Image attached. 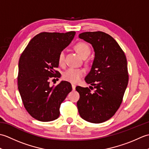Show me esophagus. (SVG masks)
<instances>
[{
    "label": "esophagus",
    "mask_w": 149,
    "mask_h": 149,
    "mask_svg": "<svg viewBox=\"0 0 149 149\" xmlns=\"http://www.w3.org/2000/svg\"><path fill=\"white\" fill-rule=\"evenodd\" d=\"M72 90L74 91L75 90V84H72Z\"/></svg>",
    "instance_id": "obj_1"
}]
</instances>
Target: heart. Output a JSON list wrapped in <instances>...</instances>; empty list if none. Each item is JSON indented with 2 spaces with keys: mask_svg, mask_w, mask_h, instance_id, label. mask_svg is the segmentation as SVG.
<instances>
[{
  "mask_svg": "<svg viewBox=\"0 0 149 149\" xmlns=\"http://www.w3.org/2000/svg\"><path fill=\"white\" fill-rule=\"evenodd\" d=\"M75 49L79 53L82 58H85L90 54L91 50L90 47L86 43L83 42H79L75 45ZM65 51H61L58 55V63L60 65L63 66L65 64ZM84 70L81 68H70L63 73V77L65 81L72 83H77L80 81L81 78L83 76Z\"/></svg>",
  "mask_w": 149,
  "mask_h": 149,
  "instance_id": "b5f03b06",
  "label": "heart"
}]
</instances>
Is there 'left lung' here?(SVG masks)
Segmentation results:
<instances>
[{"mask_svg": "<svg viewBox=\"0 0 149 149\" xmlns=\"http://www.w3.org/2000/svg\"><path fill=\"white\" fill-rule=\"evenodd\" d=\"M79 38L93 47L94 61L85 81L95 90L76 87L80 95L77 102L78 111L86 121L102 123L111 118L122 104L129 81L127 59L118 43L108 34L85 32Z\"/></svg>", "mask_w": 149, "mask_h": 149, "instance_id": "obj_1", "label": "left lung"}]
</instances>
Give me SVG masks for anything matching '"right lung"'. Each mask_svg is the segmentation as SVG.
Instances as JSON below:
<instances>
[{
	"mask_svg": "<svg viewBox=\"0 0 149 149\" xmlns=\"http://www.w3.org/2000/svg\"><path fill=\"white\" fill-rule=\"evenodd\" d=\"M75 34V31L41 33L30 41L20 56L18 88L27 111L39 121L58 118L60 106L72 90L67 81L50 87L49 80L61 77L55 70L59 66L58 55L69 45Z\"/></svg>",
	"mask_w": 149,
	"mask_h": 149,
	"instance_id": "1",
	"label": "right lung"
}]
</instances>
